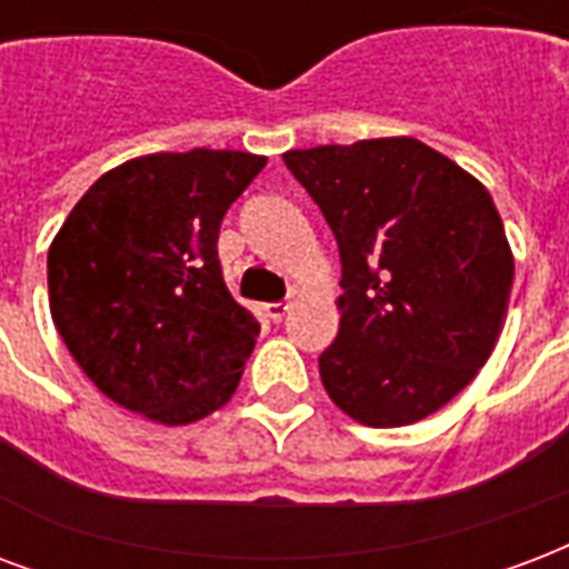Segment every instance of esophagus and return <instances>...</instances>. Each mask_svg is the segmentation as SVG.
Returning a JSON list of instances; mask_svg holds the SVG:
<instances>
[{
    "instance_id": "obj_1",
    "label": "esophagus",
    "mask_w": 569,
    "mask_h": 569,
    "mask_svg": "<svg viewBox=\"0 0 569 569\" xmlns=\"http://www.w3.org/2000/svg\"><path fill=\"white\" fill-rule=\"evenodd\" d=\"M268 319H274V322H283V316L289 313V301H280V303H268L266 307Z\"/></svg>"
}]
</instances>
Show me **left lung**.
<instances>
[{"label":"left lung","instance_id":"1","mask_svg":"<svg viewBox=\"0 0 569 569\" xmlns=\"http://www.w3.org/2000/svg\"><path fill=\"white\" fill-rule=\"evenodd\" d=\"M331 227L340 331L328 397L363 427H409L468 388L496 349L513 250L489 190L411 137L283 154Z\"/></svg>","mask_w":569,"mask_h":569}]
</instances>
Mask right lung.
<instances>
[{
  "mask_svg": "<svg viewBox=\"0 0 569 569\" xmlns=\"http://www.w3.org/2000/svg\"><path fill=\"white\" fill-rule=\"evenodd\" d=\"M268 158L158 151L103 172L47 253L50 316L103 397L163 427L227 406L259 337L229 295L217 232Z\"/></svg>",
  "mask_w": 569,
  "mask_h": 569,
  "instance_id": "1",
  "label": "right lung"
}]
</instances>
